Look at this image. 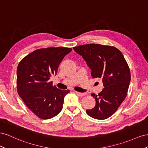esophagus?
Returning <instances> with one entry per match:
<instances>
[{"label":"esophagus","instance_id":"34e87169","mask_svg":"<svg viewBox=\"0 0 148 148\" xmlns=\"http://www.w3.org/2000/svg\"><path fill=\"white\" fill-rule=\"evenodd\" d=\"M75 94H77V95H80V96H84V95H86V94L85 93H81V92H75Z\"/></svg>","mask_w":148,"mask_h":148}]
</instances>
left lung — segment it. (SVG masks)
I'll return each mask as SVG.
<instances>
[{
	"mask_svg": "<svg viewBox=\"0 0 148 148\" xmlns=\"http://www.w3.org/2000/svg\"><path fill=\"white\" fill-rule=\"evenodd\" d=\"M73 48L86 61L92 77L102 79L104 86L98 95L91 94L95 106L86 113L95 119H107L117 110L127 95L131 80L128 63L114 46L87 44Z\"/></svg>",
	"mask_w": 148,
	"mask_h": 148,
	"instance_id": "8db88e82",
	"label": "left lung"
}]
</instances>
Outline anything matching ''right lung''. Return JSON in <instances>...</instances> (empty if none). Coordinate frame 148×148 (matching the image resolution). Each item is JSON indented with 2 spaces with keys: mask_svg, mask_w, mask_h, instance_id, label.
Wrapping results in <instances>:
<instances>
[{
  "mask_svg": "<svg viewBox=\"0 0 148 148\" xmlns=\"http://www.w3.org/2000/svg\"><path fill=\"white\" fill-rule=\"evenodd\" d=\"M72 49L51 47L36 49L20 61L16 71V87L20 97L30 110L41 119L56 116L62 108L63 90L49 82L56 74L59 65Z\"/></svg>",
  "mask_w": 148,
  "mask_h": 148,
  "instance_id": "obj_1",
  "label": "right lung"
}]
</instances>
